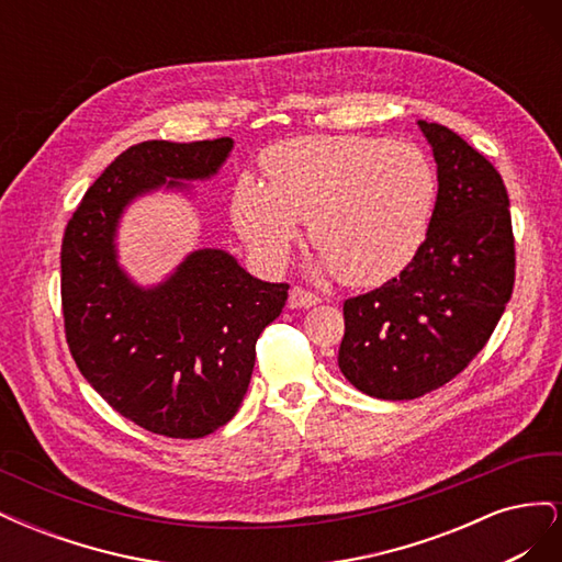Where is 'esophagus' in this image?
<instances>
[{"mask_svg":"<svg viewBox=\"0 0 562 562\" xmlns=\"http://www.w3.org/2000/svg\"><path fill=\"white\" fill-rule=\"evenodd\" d=\"M316 302H318V297L314 293H310L307 288H302V285H295L293 291H291V295H288V304H291L293 310H310V307H314Z\"/></svg>","mask_w":562,"mask_h":562,"instance_id":"obj_1","label":"esophagus"}]
</instances>
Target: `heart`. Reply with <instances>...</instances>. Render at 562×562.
<instances>
[{
    "instance_id": "1",
    "label": "heart",
    "mask_w": 562,
    "mask_h": 562,
    "mask_svg": "<svg viewBox=\"0 0 562 562\" xmlns=\"http://www.w3.org/2000/svg\"><path fill=\"white\" fill-rule=\"evenodd\" d=\"M265 184L239 178L232 220L250 250L281 265L310 223L323 267L347 285L386 283L427 241L436 209L434 164L415 145L368 135H304L269 147Z\"/></svg>"
}]
</instances>
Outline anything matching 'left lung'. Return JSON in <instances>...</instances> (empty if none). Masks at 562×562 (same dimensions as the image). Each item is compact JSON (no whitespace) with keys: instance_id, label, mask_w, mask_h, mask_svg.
Listing matches in <instances>:
<instances>
[{"instance_id":"obj_1","label":"left lung","mask_w":562,"mask_h":562,"mask_svg":"<svg viewBox=\"0 0 562 562\" xmlns=\"http://www.w3.org/2000/svg\"><path fill=\"white\" fill-rule=\"evenodd\" d=\"M438 166L427 241L398 277L345 300L337 363L368 396L411 401L457 378L512 300L516 246L497 168L440 124L419 122Z\"/></svg>"}]
</instances>
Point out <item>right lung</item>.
Wrapping results in <instances>:
<instances>
[{
    "instance_id": "add662e5",
    "label": "right lung",
    "mask_w": 562,
    "mask_h": 562,
    "mask_svg": "<svg viewBox=\"0 0 562 562\" xmlns=\"http://www.w3.org/2000/svg\"><path fill=\"white\" fill-rule=\"evenodd\" d=\"M232 138L145 140L122 151L83 194L60 248L65 339L87 382L119 415L166 438H201L236 415L255 342L288 300V283L250 277L229 252L203 248L155 288L116 262L126 203L217 173Z\"/></svg>"
}]
</instances>
